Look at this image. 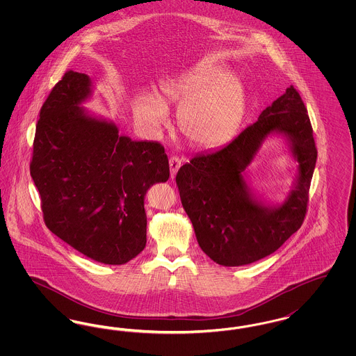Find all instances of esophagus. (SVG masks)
I'll return each instance as SVG.
<instances>
[{"label":"esophagus","instance_id":"obj_1","mask_svg":"<svg viewBox=\"0 0 356 356\" xmlns=\"http://www.w3.org/2000/svg\"><path fill=\"white\" fill-rule=\"evenodd\" d=\"M180 167H181V160L176 156H172L170 159V179L176 177V173L180 170Z\"/></svg>","mask_w":356,"mask_h":356}]
</instances>
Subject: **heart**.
<instances>
[{
	"label": "heart",
	"mask_w": 356,
	"mask_h": 356,
	"mask_svg": "<svg viewBox=\"0 0 356 356\" xmlns=\"http://www.w3.org/2000/svg\"><path fill=\"white\" fill-rule=\"evenodd\" d=\"M179 109L180 128L186 138L203 149L219 148L240 131L247 112L243 83L220 65H202L188 73L161 80L159 97L137 93L132 99L135 121L159 135L170 124L168 108Z\"/></svg>",
	"instance_id": "1"
}]
</instances>
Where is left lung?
Returning a JSON list of instances; mask_svg holds the SVG:
<instances>
[{
    "label": "left lung",
    "instance_id": "1",
    "mask_svg": "<svg viewBox=\"0 0 356 356\" xmlns=\"http://www.w3.org/2000/svg\"><path fill=\"white\" fill-rule=\"evenodd\" d=\"M280 135L298 163L282 204L257 197L246 181L262 143ZM318 151L305 102L291 85L227 147L196 154L176 176L181 204L204 254L224 267L251 264L273 254L305 220Z\"/></svg>",
    "mask_w": 356,
    "mask_h": 356
}]
</instances>
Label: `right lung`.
Here are the masks:
<instances>
[{
    "mask_svg": "<svg viewBox=\"0 0 356 356\" xmlns=\"http://www.w3.org/2000/svg\"><path fill=\"white\" fill-rule=\"evenodd\" d=\"M92 79L69 70L51 89L35 127L31 176L47 227L86 257L125 264L147 244L144 199L170 179L168 157L156 141L119 135L111 120L81 104Z\"/></svg>",
    "mask_w": 356,
    "mask_h": 356,
    "instance_id": "obj_1",
    "label": "right lung"
}]
</instances>
